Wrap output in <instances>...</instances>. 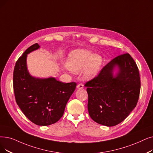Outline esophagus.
<instances>
[{
    "instance_id": "obj_1",
    "label": "esophagus",
    "mask_w": 153,
    "mask_h": 153,
    "mask_svg": "<svg viewBox=\"0 0 153 153\" xmlns=\"http://www.w3.org/2000/svg\"><path fill=\"white\" fill-rule=\"evenodd\" d=\"M77 88L78 89H82L84 88V85L82 84H79L77 85Z\"/></svg>"
}]
</instances>
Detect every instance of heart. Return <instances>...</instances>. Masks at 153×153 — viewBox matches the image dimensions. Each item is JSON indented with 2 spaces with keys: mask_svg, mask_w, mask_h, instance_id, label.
<instances>
[{
  "mask_svg": "<svg viewBox=\"0 0 153 153\" xmlns=\"http://www.w3.org/2000/svg\"><path fill=\"white\" fill-rule=\"evenodd\" d=\"M102 62V59L100 55L92 54V52L88 50L77 49L70 53L67 66L74 73H78L84 69V76L90 79L97 75Z\"/></svg>",
  "mask_w": 153,
  "mask_h": 153,
  "instance_id": "1",
  "label": "heart"
}]
</instances>
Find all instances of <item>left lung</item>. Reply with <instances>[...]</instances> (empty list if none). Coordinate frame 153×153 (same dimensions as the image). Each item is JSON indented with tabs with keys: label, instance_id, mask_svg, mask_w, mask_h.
<instances>
[{
	"label": "left lung",
	"instance_id": "8db88e82",
	"mask_svg": "<svg viewBox=\"0 0 153 153\" xmlns=\"http://www.w3.org/2000/svg\"><path fill=\"white\" fill-rule=\"evenodd\" d=\"M116 68L118 72L114 75ZM84 85L90 117L97 123L110 127L123 121L134 109L141 81L135 61L126 53L112 59Z\"/></svg>",
	"mask_w": 153,
	"mask_h": 153
}]
</instances>
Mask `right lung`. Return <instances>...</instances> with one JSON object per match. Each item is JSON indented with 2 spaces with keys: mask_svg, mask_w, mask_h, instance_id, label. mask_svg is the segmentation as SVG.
<instances>
[{
  "mask_svg": "<svg viewBox=\"0 0 153 153\" xmlns=\"http://www.w3.org/2000/svg\"><path fill=\"white\" fill-rule=\"evenodd\" d=\"M39 48L37 43L33 44L18 59L13 74V86L16 102L24 115L36 125L49 126L63 116L77 84L63 83L54 77L40 79L30 76L27 56Z\"/></svg>",
  "mask_w": 153,
  "mask_h": 153,
  "instance_id": "obj_1",
  "label": "right lung"
}]
</instances>
